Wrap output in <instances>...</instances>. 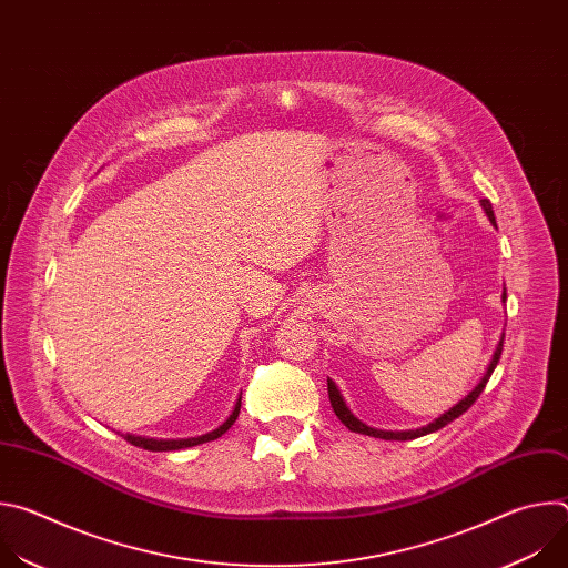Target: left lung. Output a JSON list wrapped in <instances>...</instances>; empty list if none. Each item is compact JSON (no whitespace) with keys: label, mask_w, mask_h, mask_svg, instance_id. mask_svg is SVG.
Segmentation results:
<instances>
[{"label":"left lung","mask_w":568,"mask_h":568,"mask_svg":"<svg viewBox=\"0 0 568 568\" xmlns=\"http://www.w3.org/2000/svg\"><path fill=\"white\" fill-rule=\"evenodd\" d=\"M480 206H483V211H485V215L490 217V222L495 224V211H493V204H490V200H480ZM504 301H506V292H504ZM501 351H504V335H501V339H499V346H497V351H495V355H493V359H490V364H488V371L483 373V377H480V382L456 404V407H452L449 412H445L440 418H436L434 423H429L427 427H420V429H409V432H384V429H373V427H368L366 423H362L359 418H355L353 416V412L346 407V402H344V395L339 393V388H337V384L328 377V395H331V404H333V409H335V414H337V418L351 429V432H355V434H364V436H373V438H382V440H414V438H418V436H425V434H432V432H438V429H443L445 425H449L452 420H456L458 416H463L471 404L478 399V395L483 393V388H485V384H488V379H490V375H493V371L497 368V364H499V357H501Z\"/></svg>","instance_id":"8db88e82"}]
</instances>
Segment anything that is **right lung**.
<instances>
[{"label": "right lung", "instance_id": "obj_1", "mask_svg": "<svg viewBox=\"0 0 568 568\" xmlns=\"http://www.w3.org/2000/svg\"><path fill=\"white\" fill-rule=\"evenodd\" d=\"M240 414V399L235 402V407L231 412V416L213 432L204 434V436H197V438H178V440H161V438H145V436H132V434H123V438L134 445V447H141V449H148V452H173V449H184V447H195V445H202V443H209V440H215L220 438L237 418Z\"/></svg>", "mask_w": 568, "mask_h": 568}]
</instances>
